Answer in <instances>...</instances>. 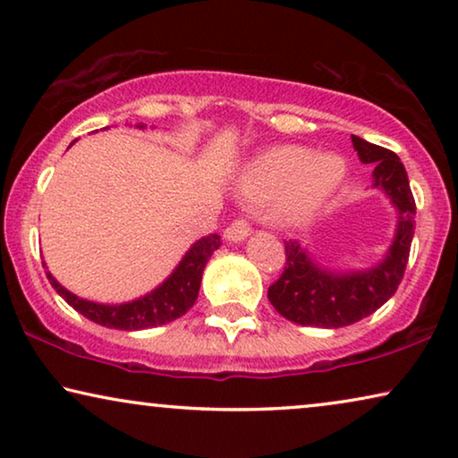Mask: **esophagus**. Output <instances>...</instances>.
Instances as JSON below:
<instances>
[{
    "instance_id": "obj_1",
    "label": "esophagus",
    "mask_w": 458,
    "mask_h": 458,
    "mask_svg": "<svg viewBox=\"0 0 458 458\" xmlns=\"http://www.w3.org/2000/svg\"><path fill=\"white\" fill-rule=\"evenodd\" d=\"M250 233H252V227H250V223L243 221V218H237V221H233L227 229H225V240L240 243V242L246 240Z\"/></svg>"
}]
</instances>
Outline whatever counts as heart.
<instances>
[{"label": "heart", "mask_w": 458, "mask_h": 458, "mask_svg": "<svg viewBox=\"0 0 458 458\" xmlns=\"http://www.w3.org/2000/svg\"><path fill=\"white\" fill-rule=\"evenodd\" d=\"M346 166L337 156H317L300 146H277L254 158L242 173L237 191L246 202H273L279 221L315 215L340 187Z\"/></svg>", "instance_id": "heart-1"}]
</instances>
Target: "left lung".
Here are the masks:
<instances>
[{
	"label": "left lung",
	"instance_id": "8db88e82",
	"mask_svg": "<svg viewBox=\"0 0 458 458\" xmlns=\"http://www.w3.org/2000/svg\"><path fill=\"white\" fill-rule=\"evenodd\" d=\"M362 165H373V187L396 208V231L387 252L367 268L325 267L296 240L285 242V268L268 287V300L287 321L337 329L373 315L396 293L415 235V198L404 165L390 149L352 135Z\"/></svg>",
	"mask_w": 458,
	"mask_h": 458
}]
</instances>
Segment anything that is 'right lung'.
<instances>
[{
	"label": "right lung",
	"instance_id": "add662e5",
	"mask_svg": "<svg viewBox=\"0 0 458 458\" xmlns=\"http://www.w3.org/2000/svg\"><path fill=\"white\" fill-rule=\"evenodd\" d=\"M137 127L146 129V124H137ZM218 246H221V237L216 233H210L202 237V240H198L187 250L183 259L179 260L174 271L158 287H154L146 296H140L123 304H102L93 302V300L79 298L77 293L68 292L64 285H60L49 271L47 279L54 290L74 310L81 312V315L93 323L123 331L160 327V325H166L174 321V318L183 317L191 309L193 302L198 300L206 262L210 260L212 252L218 250ZM43 267H46V262H43Z\"/></svg>",
	"mask_w": 458,
	"mask_h": 458
}]
</instances>
